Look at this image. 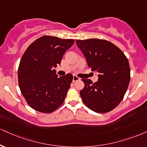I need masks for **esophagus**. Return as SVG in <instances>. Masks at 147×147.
Returning <instances> with one entry per match:
<instances>
[{"label": "esophagus", "instance_id": "34e87169", "mask_svg": "<svg viewBox=\"0 0 147 147\" xmlns=\"http://www.w3.org/2000/svg\"><path fill=\"white\" fill-rule=\"evenodd\" d=\"M79 79L78 77H77V76H73V79H72V81H73V82H75V81H79Z\"/></svg>", "mask_w": 147, "mask_h": 147}]
</instances>
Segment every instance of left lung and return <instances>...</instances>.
<instances>
[{
  "label": "left lung",
  "mask_w": 147,
  "mask_h": 147,
  "mask_svg": "<svg viewBox=\"0 0 147 147\" xmlns=\"http://www.w3.org/2000/svg\"><path fill=\"white\" fill-rule=\"evenodd\" d=\"M86 57L88 66L98 73V79H82L84 88L80 91L83 102L97 113L112 111L124 97L130 81L128 59L119 48L100 39L76 40Z\"/></svg>",
  "instance_id": "8db88e82"
}]
</instances>
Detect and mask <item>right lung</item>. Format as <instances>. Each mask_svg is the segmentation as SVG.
Segmentation results:
<instances>
[{
  "instance_id": "obj_1",
  "label": "right lung",
  "mask_w": 147,
  "mask_h": 147,
  "mask_svg": "<svg viewBox=\"0 0 147 147\" xmlns=\"http://www.w3.org/2000/svg\"><path fill=\"white\" fill-rule=\"evenodd\" d=\"M72 39L45 35L26 49L18 71V84L30 107L50 114L62 105L72 83V75L58 77L54 68L74 44Z\"/></svg>"
}]
</instances>
